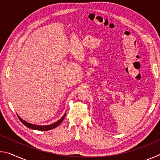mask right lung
<instances>
[{
  "label": "right lung",
  "mask_w": 160,
  "mask_h": 160,
  "mask_svg": "<svg viewBox=\"0 0 160 160\" xmlns=\"http://www.w3.org/2000/svg\"><path fill=\"white\" fill-rule=\"evenodd\" d=\"M66 113H64V115L62 116V117L59 119L58 121H56V122L53 123L52 124H50V125H47V126H39V125H34V124H32V123H28L27 122V121H25V120H23L22 118L20 116H19L18 114V116L19 119H20V121H21L22 123L24 125L26 126L28 128H31V129H33V130H37V131H48V130H51L53 128H55L57 127L58 126L60 125V124L62 123V121H63L64 120V118L65 116H66Z\"/></svg>",
  "instance_id": "1"
}]
</instances>
